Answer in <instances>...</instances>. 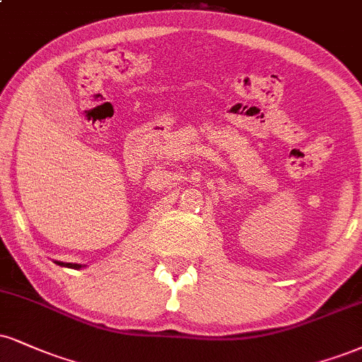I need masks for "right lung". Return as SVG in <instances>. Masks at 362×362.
<instances>
[{
    "instance_id": "1",
    "label": "right lung",
    "mask_w": 362,
    "mask_h": 362,
    "mask_svg": "<svg viewBox=\"0 0 362 362\" xmlns=\"http://www.w3.org/2000/svg\"><path fill=\"white\" fill-rule=\"evenodd\" d=\"M59 267H65V268H72V269H81L84 268V264H77V263H62V261H55Z\"/></svg>"
}]
</instances>
